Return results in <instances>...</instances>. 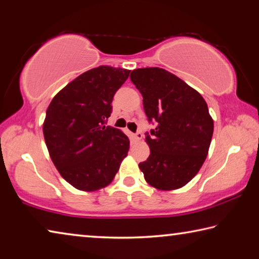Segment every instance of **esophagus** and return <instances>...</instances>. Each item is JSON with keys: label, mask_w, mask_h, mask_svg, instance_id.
<instances>
[{"label": "esophagus", "mask_w": 259, "mask_h": 259, "mask_svg": "<svg viewBox=\"0 0 259 259\" xmlns=\"http://www.w3.org/2000/svg\"><path fill=\"white\" fill-rule=\"evenodd\" d=\"M135 139H136V140H140V139H143V134L140 133V131H138V133L135 135Z\"/></svg>", "instance_id": "esophagus-1"}]
</instances>
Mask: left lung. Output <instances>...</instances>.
I'll return each mask as SVG.
<instances>
[{
    "label": "left lung",
    "instance_id": "1",
    "mask_svg": "<svg viewBox=\"0 0 259 259\" xmlns=\"http://www.w3.org/2000/svg\"><path fill=\"white\" fill-rule=\"evenodd\" d=\"M130 78L156 128L146 134L148 159L139 163L145 181L161 191L185 186L199 172L211 143L213 120L198 91L159 67L134 69Z\"/></svg>",
    "mask_w": 259,
    "mask_h": 259
}]
</instances>
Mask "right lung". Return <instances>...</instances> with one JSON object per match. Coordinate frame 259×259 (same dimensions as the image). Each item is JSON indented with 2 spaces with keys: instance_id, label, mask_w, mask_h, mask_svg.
Segmentation results:
<instances>
[{
  "instance_id": "1",
  "label": "right lung",
  "mask_w": 259,
  "mask_h": 259,
  "mask_svg": "<svg viewBox=\"0 0 259 259\" xmlns=\"http://www.w3.org/2000/svg\"><path fill=\"white\" fill-rule=\"evenodd\" d=\"M129 74L111 66L89 69L63 88L47 109L48 151L61 177L77 190L94 192L109 185L128 155L129 138L105 122Z\"/></svg>"
}]
</instances>
